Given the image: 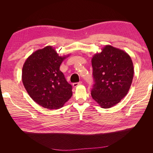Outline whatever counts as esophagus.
Wrapping results in <instances>:
<instances>
[{
	"label": "esophagus",
	"mask_w": 153,
	"mask_h": 153,
	"mask_svg": "<svg viewBox=\"0 0 153 153\" xmlns=\"http://www.w3.org/2000/svg\"><path fill=\"white\" fill-rule=\"evenodd\" d=\"M82 84V82H76V83H73V86L74 87H77L78 85H80V84Z\"/></svg>",
	"instance_id": "obj_1"
}]
</instances>
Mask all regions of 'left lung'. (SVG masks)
<instances>
[{
    "mask_svg": "<svg viewBox=\"0 0 153 153\" xmlns=\"http://www.w3.org/2000/svg\"><path fill=\"white\" fill-rule=\"evenodd\" d=\"M94 84L91 90L94 100L103 108L119 103L131 87L133 64L124 51L106 45L92 58Z\"/></svg>",
    "mask_w": 153,
    "mask_h": 153,
    "instance_id": "8db88e82",
    "label": "left lung"
}]
</instances>
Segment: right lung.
Masks as SVG:
<instances>
[{
  "instance_id": "1",
  "label": "right lung",
  "mask_w": 153,
  "mask_h": 153,
  "mask_svg": "<svg viewBox=\"0 0 153 153\" xmlns=\"http://www.w3.org/2000/svg\"><path fill=\"white\" fill-rule=\"evenodd\" d=\"M68 55L59 56L51 46L36 50L22 68V82L30 98L48 109L63 106L72 96V86L59 68Z\"/></svg>"
}]
</instances>
